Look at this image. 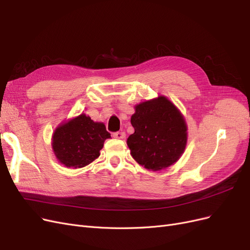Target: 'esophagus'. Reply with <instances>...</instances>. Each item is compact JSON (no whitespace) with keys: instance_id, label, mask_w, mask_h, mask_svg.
Masks as SVG:
<instances>
[{"instance_id":"34e87169","label":"esophagus","mask_w":250,"mask_h":250,"mask_svg":"<svg viewBox=\"0 0 250 250\" xmlns=\"http://www.w3.org/2000/svg\"><path fill=\"white\" fill-rule=\"evenodd\" d=\"M112 135H113V138H116V139H125L126 134L123 131H117V132H113Z\"/></svg>"}]
</instances>
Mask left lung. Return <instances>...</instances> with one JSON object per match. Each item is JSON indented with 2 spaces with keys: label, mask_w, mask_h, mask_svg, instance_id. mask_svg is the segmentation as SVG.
Here are the masks:
<instances>
[{
  "label": "left lung",
  "mask_w": 250,
  "mask_h": 250,
  "mask_svg": "<svg viewBox=\"0 0 250 250\" xmlns=\"http://www.w3.org/2000/svg\"><path fill=\"white\" fill-rule=\"evenodd\" d=\"M134 132L127 139L131 155L148 170L158 171L178 161L187 144V125L178 109L165 97L135 106Z\"/></svg>",
  "instance_id": "obj_1"
}]
</instances>
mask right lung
<instances>
[{
    "instance_id": "right-lung-1",
    "label": "right lung",
    "mask_w": 250,
    "mask_h": 250,
    "mask_svg": "<svg viewBox=\"0 0 250 250\" xmlns=\"http://www.w3.org/2000/svg\"><path fill=\"white\" fill-rule=\"evenodd\" d=\"M110 138L103 123L80 115L62 126L53 134V150L65 167L82 168L100 155L104 141Z\"/></svg>"
}]
</instances>
